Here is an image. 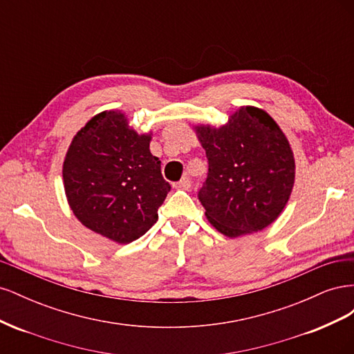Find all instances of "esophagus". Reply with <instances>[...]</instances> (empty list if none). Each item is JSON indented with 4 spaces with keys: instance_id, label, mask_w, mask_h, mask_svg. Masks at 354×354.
Wrapping results in <instances>:
<instances>
[{
    "instance_id": "obj_1",
    "label": "esophagus",
    "mask_w": 354,
    "mask_h": 354,
    "mask_svg": "<svg viewBox=\"0 0 354 354\" xmlns=\"http://www.w3.org/2000/svg\"><path fill=\"white\" fill-rule=\"evenodd\" d=\"M190 186H192V181H190V178H189V177L181 178V180L178 181V183H176V185H174V187H176V189H183V190L190 189Z\"/></svg>"
}]
</instances>
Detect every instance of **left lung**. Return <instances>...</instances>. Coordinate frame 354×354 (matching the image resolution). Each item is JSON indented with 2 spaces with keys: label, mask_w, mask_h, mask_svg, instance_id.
<instances>
[{
  "label": "left lung",
  "mask_w": 354,
  "mask_h": 354,
  "mask_svg": "<svg viewBox=\"0 0 354 354\" xmlns=\"http://www.w3.org/2000/svg\"><path fill=\"white\" fill-rule=\"evenodd\" d=\"M208 158L198 198L220 233L260 232L283 211L294 187L295 160L288 138L263 109L243 106L220 128L196 125Z\"/></svg>",
  "instance_id": "8db88e82"
}]
</instances>
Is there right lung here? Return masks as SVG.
<instances>
[{
  "mask_svg": "<svg viewBox=\"0 0 354 354\" xmlns=\"http://www.w3.org/2000/svg\"><path fill=\"white\" fill-rule=\"evenodd\" d=\"M152 133L137 134L120 111L93 116L73 137L63 162L72 212L85 227L130 243L158 220L171 186L151 153Z\"/></svg>",
  "mask_w": 354,
  "mask_h": 354,
  "instance_id": "right-lung-1",
  "label": "right lung"
}]
</instances>
